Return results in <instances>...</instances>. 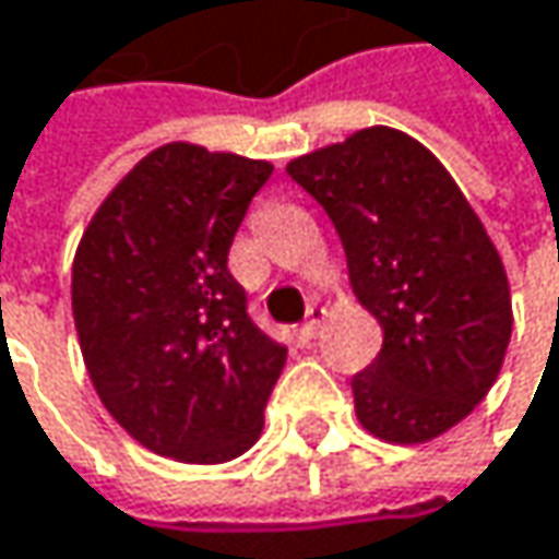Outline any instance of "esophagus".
<instances>
[{"mask_svg": "<svg viewBox=\"0 0 559 559\" xmlns=\"http://www.w3.org/2000/svg\"><path fill=\"white\" fill-rule=\"evenodd\" d=\"M323 320H326V307H320V304H310V310H307V320H304V326H300V336H304V340H313Z\"/></svg>", "mask_w": 559, "mask_h": 559, "instance_id": "1", "label": "esophagus"}]
</instances>
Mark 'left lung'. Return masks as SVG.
I'll use <instances>...</instances> for the list:
<instances>
[{
	"label": "left lung",
	"instance_id": "1",
	"mask_svg": "<svg viewBox=\"0 0 559 559\" xmlns=\"http://www.w3.org/2000/svg\"><path fill=\"white\" fill-rule=\"evenodd\" d=\"M333 219L349 284L382 326L353 376L359 424L385 443H427L489 394L511 340V287L483 219L417 139L391 126L287 162Z\"/></svg>",
	"mask_w": 559,
	"mask_h": 559
}]
</instances>
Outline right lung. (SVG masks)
Segmentation results:
<instances>
[{"label":"right lung","instance_id":"obj_1","mask_svg":"<svg viewBox=\"0 0 559 559\" xmlns=\"http://www.w3.org/2000/svg\"><path fill=\"white\" fill-rule=\"evenodd\" d=\"M269 162L168 142L93 213L70 304L90 382L116 424L177 463H229L265 427L287 349L226 269Z\"/></svg>","mask_w":559,"mask_h":559}]
</instances>
